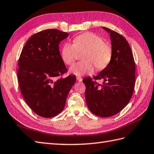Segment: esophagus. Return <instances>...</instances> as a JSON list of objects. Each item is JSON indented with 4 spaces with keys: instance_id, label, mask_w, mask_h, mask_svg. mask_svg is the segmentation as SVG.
<instances>
[{
    "instance_id": "34e87169",
    "label": "esophagus",
    "mask_w": 154,
    "mask_h": 154,
    "mask_svg": "<svg viewBox=\"0 0 154 154\" xmlns=\"http://www.w3.org/2000/svg\"><path fill=\"white\" fill-rule=\"evenodd\" d=\"M82 78L81 77H77V81H79V82H81V81H82Z\"/></svg>"
}]
</instances>
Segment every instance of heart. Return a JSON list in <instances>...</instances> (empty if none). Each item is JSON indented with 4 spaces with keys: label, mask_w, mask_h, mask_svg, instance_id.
I'll use <instances>...</instances> for the list:
<instances>
[{
    "label": "heart",
    "mask_w": 154,
    "mask_h": 154,
    "mask_svg": "<svg viewBox=\"0 0 154 154\" xmlns=\"http://www.w3.org/2000/svg\"><path fill=\"white\" fill-rule=\"evenodd\" d=\"M73 42V44L66 42L61 48V57L65 64H72L77 57L78 51H85L82 55L83 61L72 65L70 73L83 76L92 73L94 67L100 71L109 64L112 56V48L98 35L86 32L75 36Z\"/></svg>",
    "instance_id": "b5f03b06"
}]
</instances>
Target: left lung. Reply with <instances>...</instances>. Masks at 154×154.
Returning <instances> with one entry per match:
<instances>
[{
    "label": "left lung",
    "mask_w": 154,
    "mask_h": 154,
    "mask_svg": "<svg viewBox=\"0 0 154 154\" xmlns=\"http://www.w3.org/2000/svg\"><path fill=\"white\" fill-rule=\"evenodd\" d=\"M110 34L112 56L109 64L94 79H83L85 85L87 105L92 113L100 117H110L120 112L131 99L135 85V63L128 42L117 32L102 27Z\"/></svg>",
    "instance_id": "obj_1"
}]
</instances>
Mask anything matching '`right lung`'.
<instances>
[{
  "label": "right lung",
  "mask_w": 154,
  "mask_h": 154,
  "mask_svg": "<svg viewBox=\"0 0 154 154\" xmlns=\"http://www.w3.org/2000/svg\"><path fill=\"white\" fill-rule=\"evenodd\" d=\"M68 33L57 29L34 34L26 43L18 61V79L24 99L38 115L57 116L63 110L76 77L58 78L67 69L61 57L60 42Z\"/></svg>",
  "instance_id": "add662e5"
}]
</instances>
